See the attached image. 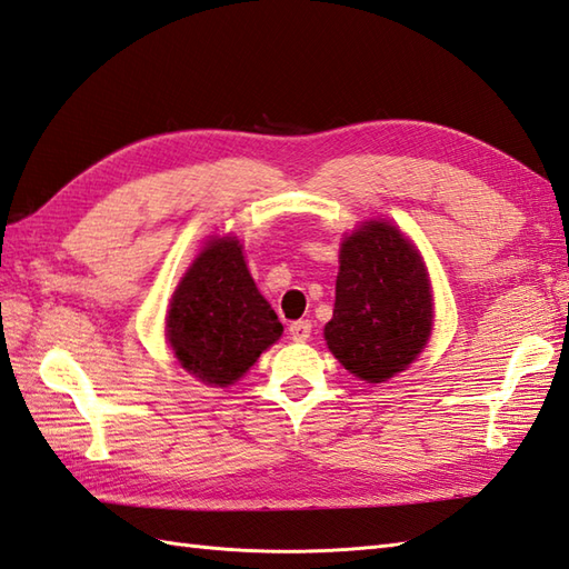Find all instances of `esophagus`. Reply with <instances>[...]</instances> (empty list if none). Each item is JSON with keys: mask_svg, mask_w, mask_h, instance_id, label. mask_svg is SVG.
I'll use <instances>...</instances> for the list:
<instances>
[{"mask_svg": "<svg viewBox=\"0 0 569 569\" xmlns=\"http://www.w3.org/2000/svg\"><path fill=\"white\" fill-rule=\"evenodd\" d=\"M288 332H290V339H293V341H308V339H310V332H312V322H310V320L290 322Z\"/></svg>", "mask_w": 569, "mask_h": 569, "instance_id": "obj_1", "label": "esophagus"}]
</instances>
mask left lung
I'll return each mask as SVG.
<instances>
[{
  "label": "left lung",
  "mask_w": 569,
  "mask_h": 569,
  "mask_svg": "<svg viewBox=\"0 0 569 569\" xmlns=\"http://www.w3.org/2000/svg\"><path fill=\"white\" fill-rule=\"evenodd\" d=\"M429 335L431 293L417 249L395 224L366 222L341 244L329 351L356 378L382 382L417 359Z\"/></svg>",
  "instance_id": "8db88e82"
}]
</instances>
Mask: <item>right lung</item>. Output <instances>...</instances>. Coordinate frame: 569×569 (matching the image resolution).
I'll return each mask as SVG.
<instances>
[{"instance_id":"add662e5","label":"right lung","mask_w":569,"mask_h":569,"mask_svg":"<svg viewBox=\"0 0 569 569\" xmlns=\"http://www.w3.org/2000/svg\"><path fill=\"white\" fill-rule=\"evenodd\" d=\"M281 332L234 237L213 240L196 257L167 317V337L181 368L220 388L247 373Z\"/></svg>"}]
</instances>
